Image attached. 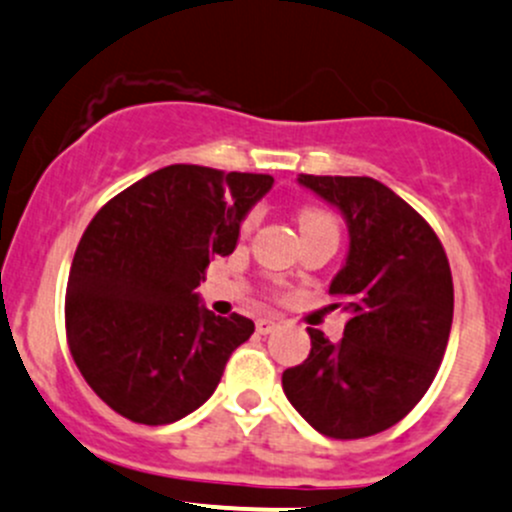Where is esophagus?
Listing matches in <instances>:
<instances>
[{"label": "esophagus", "instance_id": "esophagus-1", "mask_svg": "<svg viewBox=\"0 0 512 512\" xmlns=\"http://www.w3.org/2000/svg\"><path fill=\"white\" fill-rule=\"evenodd\" d=\"M277 328H279V321H274V319H260V321H257V331H260L262 336L277 331Z\"/></svg>", "mask_w": 512, "mask_h": 512}]
</instances>
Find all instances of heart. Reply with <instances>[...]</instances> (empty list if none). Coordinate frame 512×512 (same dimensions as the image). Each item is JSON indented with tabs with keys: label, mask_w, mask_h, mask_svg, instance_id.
<instances>
[{
	"label": "heart",
	"mask_w": 512,
	"mask_h": 512,
	"mask_svg": "<svg viewBox=\"0 0 512 512\" xmlns=\"http://www.w3.org/2000/svg\"><path fill=\"white\" fill-rule=\"evenodd\" d=\"M255 223H257V213L255 211L247 213L245 220H242V225H240L242 233H247V230H250ZM299 225H301V230L319 228V225H328V228H338L336 218H333V215L328 213V211H321V208H304V211H301V215H299Z\"/></svg>",
	"instance_id": "obj_1"
}]
</instances>
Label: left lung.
<instances>
[{
    "mask_svg": "<svg viewBox=\"0 0 512 512\" xmlns=\"http://www.w3.org/2000/svg\"><path fill=\"white\" fill-rule=\"evenodd\" d=\"M299 184L346 215L351 250L328 294L348 319L338 343L309 328L311 353L282 373L284 395L326 437H373L437 375L454 319L449 260L432 225L380 181L301 174Z\"/></svg>",
    "mask_w": 512,
    "mask_h": 512,
    "instance_id": "1",
    "label": "left lung"
}]
</instances>
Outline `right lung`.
Listing matches in <instances>:
<instances>
[{"label":"right lung","mask_w":512,"mask_h":512,"mask_svg":"<svg viewBox=\"0 0 512 512\" xmlns=\"http://www.w3.org/2000/svg\"><path fill=\"white\" fill-rule=\"evenodd\" d=\"M270 174L171 164L117 193L85 228L66 289V338L85 383L122 417L171 424L203 405L255 324L215 316L196 287L230 255Z\"/></svg>","instance_id":"1"}]
</instances>
